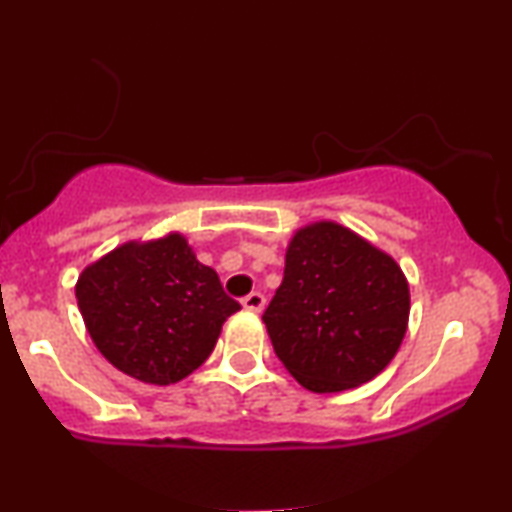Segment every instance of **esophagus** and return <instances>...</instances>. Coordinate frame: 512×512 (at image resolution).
Returning <instances> with one entry per match:
<instances>
[{"instance_id": "obj_1", "label": "esophagus", "mask_w": 512, "mask_h": 512, "mask_svg": "<svg viewBox=\"0 0 512 512\" xmlns=\"http://www.w3.org/2000/svg\"><path fill=\"white\" fill-rule=\"evenodd\" d=\"M242 307L244 310H249V312H263L265 310V296L263 293H258V291H254V293H249L247 298H242Z\"/></svg>"}]
</instances>
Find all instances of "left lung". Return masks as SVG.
<instances>
[{"label": "left lung", "mask_w": 512, "mask_h": 512, "mask_svg": "<svg viewBox=\"0 0 512 512\" xmlns=\"http://www.w3.org/2000/svg\"><path fill=\"white\" fill-rule=\"evenodd\" d=\"M410 289L389 254L335 221L300 228L263 314L284 368L314 394L380 375L408 331Z\"/></svg>", "instance_id": "8db88e82"}]
</instances>
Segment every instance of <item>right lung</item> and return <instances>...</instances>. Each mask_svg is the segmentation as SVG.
Listing matches in <instances>:
<instances>
[{
	"label": "right lung",
	"mask_w": 512,
	"mask_h": 512,
	"mask_svg": "<svg viewBox=\"0 0 512 512\" xmlns=\"http://www.w3.org/2000/svg\"><path fill=\"white\" fill-rule=\"evenodd\" d=\"M76 303L104 359L158 387L200 368L223 321L240 310L179 233L125 242L90 263L76 282Z\"/></svg>",
	"instance_id": "1"
}]
</instances>
